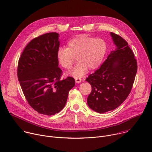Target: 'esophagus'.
Returning <instances> with one entry per match:
<instances>
[{"mask_svg":"<svg viewBox=\"0 0 152 152\" xmlns=\"http://www.w3.org/2000/svg\"><path fill=\"white\" fill-rule=\"evenodd\" d=\"M75 81L76 83H80L82 82V79L80 77H76L75 78Z\"/></svg>","mask_w":152,"mask_h":152,"instance_id":"1","label":"esophagus"}]
</instances>
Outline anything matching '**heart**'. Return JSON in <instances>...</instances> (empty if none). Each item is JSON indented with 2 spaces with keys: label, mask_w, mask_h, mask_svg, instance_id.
<instances>
[{
  "label": "heart",
  "mask_w": 152,
  "mask_h": 152,
  "mask_svg": "<svg viewBox=\"0 0 152 152\" xmlns=\"http://www.w3.org/2000/svg\"><path fill=\"white\" fill-rule=\"evenodd\" d=\"M107 47L106 42L102 38L80 35L68 42L67 49H58L56 59L62 68L69 70L76 58L78 63L69 74L75 77H80L87 72L88 68L94 70L99 67L106 55Z\"/></svg>",
  "instance_id": "heart-1"
}]
</instances>
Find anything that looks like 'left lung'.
<instances>
[{
  "label": "left lung",
  "mask_w": 152,
  "mask_h": 152,
  "mask_svg": "<svg viewBox=\"0 0 152 152\" xmlns=\"http://www.w3.org/2000/svg\"><path fill=\"white\" fill-rule=\"evenodd\" d=\"M111 35L116 49L86 79L92 87L88 105L99 113L115 110L127 99L137 72V61L127 42L115 33L111 32Z\"/></svg>",
  "instance_id": "left-lung-1"
}]
</instances>
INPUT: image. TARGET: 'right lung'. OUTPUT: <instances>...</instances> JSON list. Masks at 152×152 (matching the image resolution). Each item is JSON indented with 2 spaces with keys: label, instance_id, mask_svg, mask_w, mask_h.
<instances>
[{
  "label": "right lung",
  "instance_id": "right-lung-1",
  "mask_svg": "<svg viewBox=\"0 0 152 152\" xmlns=\"http://www.w3.org/2000/svg\"><path fill=\"white\" fill-rule=\"evenodd\" d=\"M58 34L50 32L32 39L18 62L17 76L29 104L41 114L54 115L67 102L75 79H61L56 52L59 47Z\"/></svg>",
  "mask_w": 152,
  "mask_h": 152
}]
</instances>
